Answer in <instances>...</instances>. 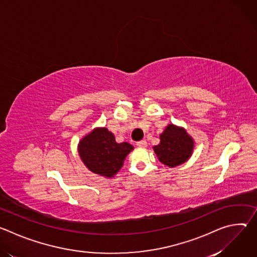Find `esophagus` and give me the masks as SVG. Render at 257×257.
Instances as JSON below:
<instances>
[{"label":"esophagus","instance_id":"obj_1","mask_svg":"<svg viewBox=\"0 0 257 257\" xmlns=\"http://www.w3.org/2000/svg\"><path fill=\"white\" fill-rule=\"evenodd\" d=\"M136 144L137 146H139V148H146V146H148V142H146V140H140Z\"/></svg>","mask_w":257,"mask_h":257}]
</instances>
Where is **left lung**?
Returning <instances> with one entry per match:
<instances>
[{"mask_svg":"<svg viewBox=\"0 0 257 257\" xmlns=\"http://www.w3.org/2000/svg\"><path fill=\"white\" fill-rule=\"evenodd\" d=\"M160 137L161 143L154 150L161 163L174 168L190 158L194 142L184 129L170 124Z\"/></svg>","mask_w":257,"mask_h":257,"instance_id":"left-lung-1","label":"left lung"}]
</instances>
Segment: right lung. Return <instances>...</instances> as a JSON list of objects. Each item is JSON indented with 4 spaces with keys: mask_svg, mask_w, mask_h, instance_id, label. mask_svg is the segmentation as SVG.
Here are the masks:
<instances>
[{
    "mask_svg": "<svg viewBox=\"0 0 257 257\" xmlns=\"http://www.w3.org/2000/svg\"><path fill=\"white\" fill-rule=\"evenodd\" d=\"M133 151L128 142L117 143L106 128H97L79 142L78 152L84 165L93 173L113 177L123 166L127 155Z\"/></svg>",
    "mask_w": 257,
    "mask_h": 257,
    "instance_id": "obj_1",
    "label": "right lung"
}]
</instances>
